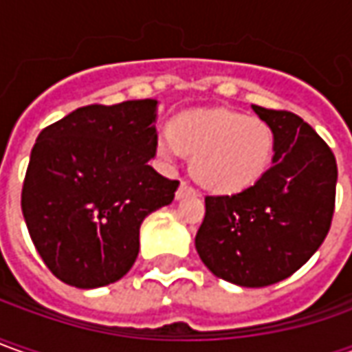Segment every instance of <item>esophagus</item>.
<instances>
[{"label": "esophagus", "mask_w": 352, "mask_h": 352, "mask_svg": "<svg viewBox=\"0 0 352 352\" xmlns=\"http://www.w3.org/2000/svg\"><path fill=\"white\" fill-rule=\"evenodd\" d=\"M190 192H195V188L190 187L187 181H181V185H179V188H177L175 197L177 199H183L185 195H190Z\"/></svg>", "instance_id": "obj_1"}]
</instances>
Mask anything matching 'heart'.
I'll use <instances>...</instances> for the list:
<instances>
[{
	"label": "heart",
	"instance_id": "b5f03b06",
	"mask_svg": "<svg viewBox=\"0 0 352 352\" xmlns=\"http://www.w3.org/2000/svg\"><path fill=\"white\" fill-rule=\"evenodd\" d=\"M274 138L267 122L230 109H200L177 116L155 138L157 155L173 164L187 153L192 177L212 192H237L267 171Z\"/></svg>",
	"mask_w": 352,
	"mask_h": 352
}]
</instances>
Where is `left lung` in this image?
Wrapping results in <instances>:
<instances>
[{
	"label": "left lung",
	"mask_w": 352,
	"mask_h": 352,
	"mask_svg": "<svg viewBox=\"0 0 352 352\" xmlns=\"http://www.w3.org/2000/svg\"><path fill=\"white\" fill-rule=\"evenodd\" d=\"M251 107L273 132V165L237 195L204 199L195 245L218 278L261 288L296 273L323 243L335 210L337 164L298 115Z\"/></svg>",
	"instance_id": "obj_1"
}]
</instances>
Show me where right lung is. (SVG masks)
Wrapping results in <instances>:
<instances>
[{"mask_svg":"<svg viewBox=\"0 0 352 352\" xmlns=\"http://www.w3.org/2000/svg\"><path fill=\"white\" fill-rule=\"evenodd\" d=\"M155 118V99L87 104L38 134L21 208L38 255L62 283L120 280L138 257L144 218L171 204L179 181L148 164Z\"/></svg>","mask_w":352,"mask_h":352,"instance_id":"obj_1","label":"right lung"}]
</instances>
